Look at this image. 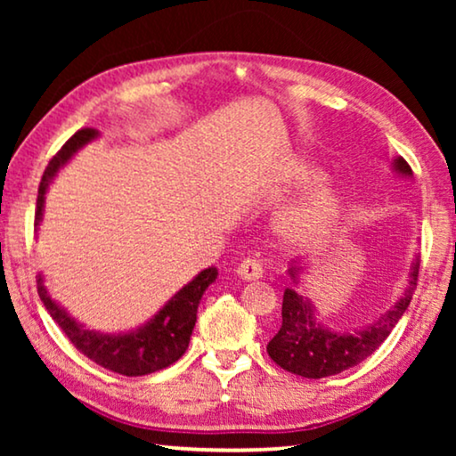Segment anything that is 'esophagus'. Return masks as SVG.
Listing matches in <instances>:
<instances>
[{"label": "esophagus", "mask_w": 456, "mask_h": 456, "mask_svg": "<svg viewBox=\"0 0 456 456\" xmlns=\"http://www.w3.org/2000/svg\"><path fill=\"white\" fill-rule=\"evenodd\" d=\"M236 276H239L240 280H247V282H251V280L264 278V267H261L259 261L247 259V261H242V264H239V267H236Z\"/></svg>", "instance_id": "esophagus-1"}]
</instances>
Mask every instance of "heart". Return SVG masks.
<instances>
[{
  "label": "heart",
  "mask_w": 456,
  "mask_h": 456,
  "mask_svg": "<svg viewBox=\"0 0 456 456\" xmlns=\"http://www.w3.org/2000/svg\"><path fill=\"white\" fill-rule=\"evenodd\" d=\"M323 180L326 170L301 155L286 158L273 170L267 186L272 199L282 201L307 191L273 217V234L286 251L303 255L322 253L340 234L346 216L345 195Z\"/></svg>",
  "instance_id": "b5f03b06"
}]
</instances>
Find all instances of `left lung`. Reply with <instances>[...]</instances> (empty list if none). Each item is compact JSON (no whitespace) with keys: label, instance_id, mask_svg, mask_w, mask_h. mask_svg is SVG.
Here are the masks:
<instances>
[{"label":"left lung","instance_id":"1","mask_svg":"<svg viewBox=\"0 0 456 456\" xmlns=\"http://www.w3.org/2000/svg\"><path fill=\"white\" fill-rule=\"evenodd\" d=\"M392 172L401 178H413V172L401 155L392 159ZM417 273H419V257H415L411 264L407 286L388 311H384L378 320L363 328L336 332L320 320L311 298L298 290L303 267L290 265V282L286 284L282 298V326L267 342V354L282 370L311 379L336 376V373L351 370L376 353L395 330L413 298Z\"/></svg>","mask_w":456,"mask_h":456}]
</instances>
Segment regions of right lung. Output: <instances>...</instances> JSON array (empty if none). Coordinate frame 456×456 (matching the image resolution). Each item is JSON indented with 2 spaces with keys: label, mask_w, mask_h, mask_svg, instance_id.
<instances>
[{
  "label": "right lung",
  "mask_w": 456,
  "mask_h": 456,
  "mask_svg": "<svg viewBox=\"0 0 456 456\" xmlns=\"http://www.w3.org/2000/svg\"><path fill=\"white\" fill-rule=\"evenodd\" d=\"M97 133L91 128L78 130L64 147L55 153V158L49 161V166L43 172L39 184V197H37L35 211V228L39 230L43 222V211H45V195L49 186L53 184L58 172L77 155L85 145H89L97 139ZM217 270L208 267L199 272L189 284H184L151 320H147L142 326L126 332H99L89 330L85 323H80L77 317L68 314V309L55 301L49 295L45 286V276L39 272L37 276V292H39L43 305L53 317V322L64 330V334L70 338L74 346L80 353L86 354L97 365L105 370L122 373V376H147V373L159 371L164 367L176 363L189 348L192 328L197 322V309L201 303V297L211 284L216 282Z\"/></svg>",
  "instance_id": "1"
}]
</instances>
